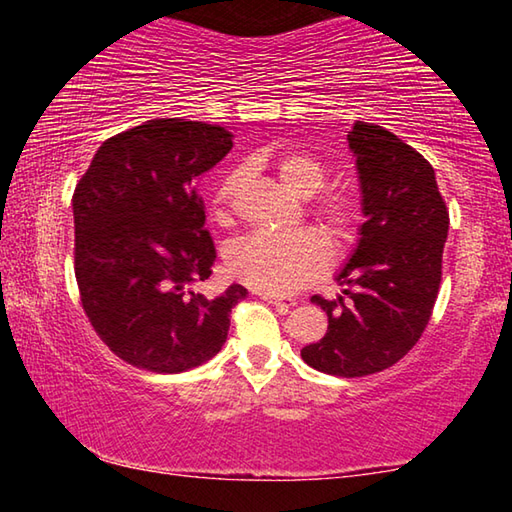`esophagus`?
<instances>
[{
    "instance_id": "34e87169",
    "label": "esophagus",
    "mask_w": 512,
    "mask_h": 512,
    "mask_svg": "<svg viewBox=\"0 0 512 512\" xmlns=\"http://www.w3.org/2000/svg\"><path fill=\"white\" fill-rule=\"evenodd\" d=\"M266 302H271V305L280 311V314H287V311L296 305V300L293 298H277V296H268V293H259Z\"/></svg>"
}]
</instances>
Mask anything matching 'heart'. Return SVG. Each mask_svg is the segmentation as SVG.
I'll return each mask as SVG.
<instances>
[{
    "mask_svg": "<svg viewBox=\"0 0 512 512\" xmlns=\"http://www.w3.org/2000/svg\"><path fill=\"white\" fill-rule=\"evenodd\" d=\"M275 173L280 183L300 198L318 194L329 178L325 164L302 151L284 153L282 158H277ZM237 183V173H230L214 189L212 207L219 221L228 219V207ZM311 214L320 228L339 244L352 239L361 219L359 203L345 192L320 194L311 207ZM329 257L332 253H329L327 241L314 230H296L287 235L255 232L228 248L225 266H228V273L246 287L268 293V296H284L323 275L329 266Z\"/></svg>",
    "mask_w": 512,
    "mask_h": 512,
    "instance_id": "b5f03b06",
    "label": "heart"
}]
</instances>
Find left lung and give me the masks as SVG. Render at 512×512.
Wrapping results in <instances>:
<instances>
[{
  "instance_id": "left-lung-1",
  "label": "left lung",
  "mask_w": 512,
  "mask_h": 512,
  "mask_svg": "<svg viewBox=\"0 0 512 512\" xmlns=\"http://www.w3.org/2000/svg\"><path fill=\"white\" fill-rule=\"evenodd\" d=\"M359 239L336 273L344 296L311 300L327 314V334L300 350L307 366L336 377L391 368L427 327L440 287L449 214L436 171L386 128L354 121Z\"/></svg>"
}]
</instances>
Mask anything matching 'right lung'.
I'll use <instances>...</instances> for the list:
<instances>
[{"mask_svg": "<svg viewBox=\"0 0 512 512\" xmlns=\"http://www.w3.org/2000/svg\"><path fill=\"white\" fill-rule=\"evenodd\" d=\"M232 149L221 126L151 119L99 146L74 189V271L101 341L131 366L183 372L223 348L241 284L194 291L214 241L196 180Z\"/></svg>", "mask_w": 512, "mask_h": 512, "instance_id": "right-lung-1", "label": "right lung"}]
</instances>
